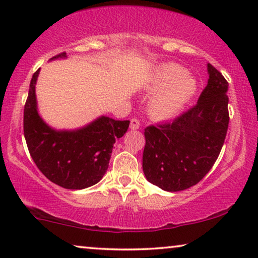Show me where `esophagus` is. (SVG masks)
Segmentation results:
<instances>
[{
	"instance_id": "1",
	"label": "esophagus",
	"mask_w": 258,
	"mask_h": 258,
	"mask_svg": "<svg viewBox=\"0 0 258 258\" xmlns=\"http://www.w3.org/2000/svg\"><path fill=\"white\" fill-rule=\"evenodd\" d=\"M141 126V121L140 118L137 117H133L132 119H130V129L135 130V129H139Z\"/></svg>"
}]
</instances>
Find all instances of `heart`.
I'll return each mask as SVG.
<instances>
[{
  "mask_svg": "<svg viewBox=\"0 0 258 258\" xmlns=\"http://www.w3.org/2000/svg\"><path fill=\"white\" fill-rule=\"evenodd\" d=\"M186 70L175 63L157 67L148 82V90L157 93L151 98L149 112L158 119L175 116L196 93V81L185 75Z\"/></svg>",
  "mask_w": 258,
  "mask_h": 258,
  "instance_id": "b5f03b06",
  "label": "heart"
}]
</instances>
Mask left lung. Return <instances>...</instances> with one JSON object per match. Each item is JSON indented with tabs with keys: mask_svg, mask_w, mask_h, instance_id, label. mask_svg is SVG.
I'll return each instance as SVG.
<instances>
[{
	"mask_svg": "<svg viewBox=\"0 0 258 258\" xmlns=\"http://www.w3.org/2000/svg\"><path fill=\"white\" fill-rule=\"evenodd\" d=\"M209 80L197 104L171 122L144 129L143 171L165 191L195 185L216 162L229 125L228 82L208 64Z\"/></svg>",
	"mask_w": 258,
	"mask_h": 258,
	"instance_id": "left-lung-1",
	"label": "left lung"
}]
</instances>
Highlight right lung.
I'll return each instance as SVG.
<instances>
[{
    "instance_id": "right-lung-1",
    "label": "right lung",
    "mask_w": 258,
    "mask_h": 258,
    "mask_svg": "<svg viewBox=\"0 0 258 258\" xmlns=\"http://www.w3.org/2000/svg\"><path fill=\"white\" fill-rule=\"evenodd\" d=\"M58 57H66V52L52 58ZM38 72L30 81L23 111V132L31 158L49 181L62 188L76 190L96 184L107 171L116 139L124 135L129 121L102 116L75 132L49 128L36 110L35 83Z\"/></svg>"
}]
</instances>
